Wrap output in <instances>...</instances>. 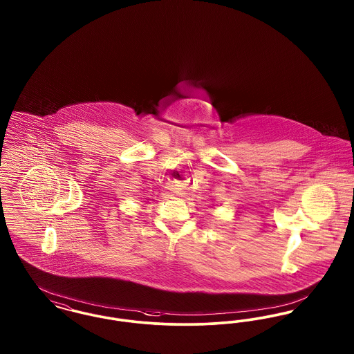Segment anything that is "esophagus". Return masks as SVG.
<instances>
[{
    "mask_svg": "<svg viewBox=\"0 0 354 354\" xmlns=\"http://www.w3.org/2000/svg\"><path fill=\"white\" fill-rule=\"evenodd\" d=\"M172 191H174V194H176V195H185V188L180 185H172Z\"/></svg>",
    "mask_w": 354,
    "mask_h": 354,
    "instance_id": "obj_1",
    "label": "esophagus"
}]
</instances>
